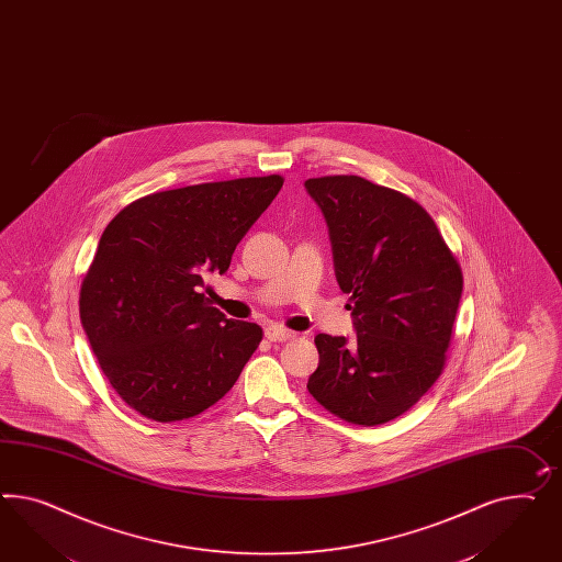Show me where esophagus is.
Instances as JSON below:
<instances>
[{"mask_svg":"<svg viewBox=\"0 0 562 562\" xmlns=\"http://www.w3.org/2000/svg\"><path fill=\"white\" fill-rule=\"evenodd\" d=\"M265 337L273 340V342H285V340H291V338L295 337V333H291V330L279 326V324H269L265 328Z\"/></svg>","mask_w":562,"mask_h":562,"instance_id":"esophagus-1","label":"esophagus"}]
</instances>
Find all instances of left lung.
I'll list each match as a JSON object with an SVG mask.
<instances>
[{"label":"left lung","mask_w":562,"mask_h":562,"mask_svg":"<svg viewBox=\"0 0 562 562\" xmlns=\"http://www.w3.org/2000/svg\"><path fill=\"white\" fill-rule=\"evenodd\" d=\"M328 225L338 288L357 337L318 335L307 390L355 425L401 417L446 363L462 269L431 215L411 196L361 177L305 180Z\"/></svg>","instance_id":"left-lung-1"}]
</instances>
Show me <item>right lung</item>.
Returning a JSON list of instances; mask_svg holds the SVG:
<instances>
[{"label": "right lung", "instance_id": "right-lung-1", "mask_svg": "<svg viewBox=\"0 0 562 562\" xmlns=\"http://www.w3.org/2000/svg\"><path fill=\"white\" fill-rule=\"evenodd\" d=\"M283 178H236L147 194L106 225L83 277L80 318L100 369L139 415L203 413L240 378L262 328L229 321L201 288L229 269L238 241Z\"/></svg>", "mask_w": 562, "mask_h": 562}]
</instances>
